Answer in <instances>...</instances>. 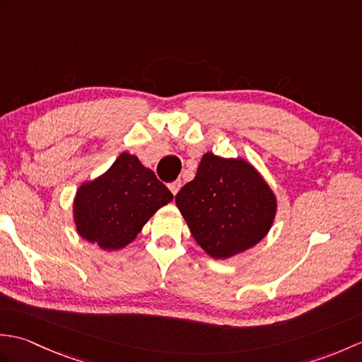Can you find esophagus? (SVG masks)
<instances>
[{
    "mask_svg": "<svg viewBox=\"0 0 362 362\" xmlns=\"http://www.w3.org/2000/svg\"><path fill=\"white\" fill-rule=\"evenodd\" d=\"M182 188V182L180 180H175L173 183H169V189H171V193L175 196L177 193H179V189Z\"/></svg>",
    "mask_w": 362,
    "mask_h": 362,
    "instance_id": "1",
    "label": "esophagus"
}]
</instances>
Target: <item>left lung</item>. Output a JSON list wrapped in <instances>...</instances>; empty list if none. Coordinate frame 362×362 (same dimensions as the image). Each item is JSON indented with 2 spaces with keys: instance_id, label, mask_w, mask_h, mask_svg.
Returning <instances> with one entry per match:
<instances>
[{
  "instance_id": "obj_1",
  "label": "left lung",
  "mask_w": 362,
  "mask_h": 362,
  "mask_svg": "<svg viewBox=\"0 0 362 362\" xmlns=\"http://www.w3.org/2000/svg\"><path fill=\"white\" fill-rule=\"evenodd\" d=\"M175 205L197 244L226 259L258 244L272 227L276 199L244 158L206 152L197 174L175 196Z\"/></svg>"
}]
</instances>
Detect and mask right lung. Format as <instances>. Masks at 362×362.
I'll list each match as a JSON object with an SVG mask.
<instances>
[{
	"label": "right lung",
	"mask_w": 362,
	"mask_h": 362,
	"mask_svg": "<svg viewBox=\"0 0 362 362\" xmlns=\"http://www.w3.org/2000/svg\"><path fill=\"white\" fill-rule=\"evenodd\" d=\"M173 193L138 157L122 152L98 179L82 183L73 213L78 233L104 250H118L132 243L143 226Z\"/></svg>",
	"instance_id": "right-lung-1"
}]
</instances>
